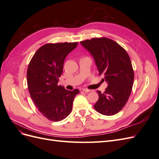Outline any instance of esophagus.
I'll use <instances>...</instances> for the list:
<instances>
[{"label": "esophagus", "instance_id": "34e87169", "mask_svg": "<svg viewBox=\"0 0 159 159\" xmlns=\"http://www.w3.org/2000/svg\"><path fill=\"white\" fill-rule=\"evenodd\" d=\"M83 91L85 93H88V92H90V91H91V89H83Z\"/></svg>", "mask_w": 159, "mask_h": 159}]
</instances>
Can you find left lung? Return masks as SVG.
Wrapping results in <instances>:
<instances>
[{"label": "left lung", "instance_id": "left-lung-1", "mask_svg": "<svg viewBox=\"0 0 159 159\" xmlns=\"http://www.w3.org/2000/svg\"><path fill=\"white\" fill-rule=\"evenodd\" d=\"M93 56L99 71L108 84L103 93L98 91L99 99L95 109L104 115L119 113L131 95L134 71L127 52L116 42L108 38H93L80 42Z\"/></svg>", "mask_w": 159, "mask_h": 159}]
</instances>
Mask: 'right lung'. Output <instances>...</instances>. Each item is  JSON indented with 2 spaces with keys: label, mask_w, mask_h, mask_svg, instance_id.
<instances>
[{
  "label": "right lung",
  "mask_w": 159,
  "mask_h": 159,
  "mask_svg": "<svg viewBox=\"0 0 159 159\" xmlns=\"http://www.w3.org/2000/svg\"><path fill=\"white\" fill-rule=\"evenodd\" d=\"M78 44H46L36 52L28 64L26 77L30 97L38 111L50 121H60L68 117L74 98L80 92L57 85L66 57Z\"/></svg>",
  "instance_id": "obj_1"
}]
</instances>
